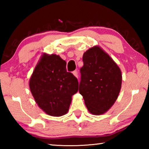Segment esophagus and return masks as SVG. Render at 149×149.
<instances>
[{"mask_svg": "<svg viewBox=\"0 0 149 149\" xmlns=\"http://www.w3.org/2000/svg\"><path fill=\"white\" fill-rule=\"evenodd\" d=\"M73 74H74L77 78H78V72L77 70H75V71L73 72Z\"/></svg>", "mask_w": 149, "mask_h": 149, "instance_id": "1", "label": "esophagus"}]
</instances>
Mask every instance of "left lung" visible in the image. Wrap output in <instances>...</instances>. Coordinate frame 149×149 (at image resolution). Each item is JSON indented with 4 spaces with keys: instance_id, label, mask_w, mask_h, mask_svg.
Here are the masks:
<instances>
[{
    "instance_id": "obj_1",
    "label": "left lung",
    "mask_w": 149,
    "mask_h": 149,
    "mask_svg": "<svg viewBox=\"0 0 149 149\" xmlns=\"http://www.w3.org/2000/svg\"><path fill=\"white\" fill-rule=\"evenodd\" d=\"M79 92L93 114H104L114 104L122 86L119 67L99 47L91 48L83 56Z\"/></svg>"
}]
</instances>
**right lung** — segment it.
<instances>
[{"label": "right lung", "instance_id": "right-lung-1", "mask_svg": "<svg viewBox=\"0 0 149 149\" xmlns=\"http://www.w3.org/2000/svg\"><path fill=\"white\" fill-rule=\"evenodd\" d=\"M66 62L56 54H44L35 67L29 87L35 102L47 114L61 116L68 112L79 83L66 70Z\"/></svg>", "mask_w": 149, "mask_h": 149}]
</instances>
